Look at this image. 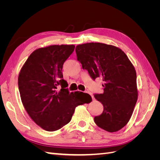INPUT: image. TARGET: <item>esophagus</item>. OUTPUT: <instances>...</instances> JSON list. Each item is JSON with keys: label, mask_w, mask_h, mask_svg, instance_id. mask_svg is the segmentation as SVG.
<instances>
[{"label": "esophagus", "mask_w": 160, "mask_h": 160, "mask_svg": "<svg viewBox=\"0 0 160 160\" xmlns=\"http://www.w3.org/2000/svg\"><path fill=\"white\" fill-rule=\"evenodd\" d=\"M85 93H88V94H89L90 95H91V98H92V99H93V100H95V98H93V95H91V93H89V92H88V91H86V92H85Z\"/></svg>", "instance_id": "34e87169"}]
</instances>
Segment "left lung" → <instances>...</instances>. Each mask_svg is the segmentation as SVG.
<instances>
[{
  "label": "left lung",
  "instance_id": "8db88e82",
  "mask_svg": "<svg viewBox=\"0 0 160 160\" xmlns=\"http://www.w3.org/2000/svg\"><path fill=\"white\" fill-rule=\"evenodd\" d=\"M75 51L77 61L91 79L100 77L103 81V93L94 95L103 105V113L94 118L95 123L107 132H118L128 123L138 100L133 65L122 49L104 43L79 45Z\"/></svg>",
  "mask_w": 160,
  "mask_h": 160
}]
</instances>
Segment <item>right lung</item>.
Wrapping results in <instances>:
<instances>
[{"label":"right lung","mask_w":160,"mask_h":160,"mask_svg":"<svg viewBox=\"0 0 160 160\" xmlns=\"http://www.w3.org/2000/svg\"><path fill=\"white\" fill-rule=\"evenodd\" d=\"M74 49L73 45L40 48L31 53L19 72L18 89L24 108L35 123L48 132L69 123L77 106L91 101L88 93H70L66 88L62 65ZM58 86L62 87L59 91Z\"/></svg>","instance_id":"1"}]
</instances>
